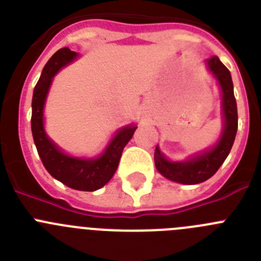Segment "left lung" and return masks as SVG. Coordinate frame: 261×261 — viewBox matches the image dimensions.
I'll list each match as a JSON object with an SVG mask.
<instances>
[{
    "instance_id": "1",
    "label": "left lung",
    "mask_w": 261,
    "mask_h": 261,
    "mask_svg": "<svg viewBox=\"0 0 261 261\" xmlns=\"http://www.w3.org/2000/svg\"><path fill=\"white\" fill-rule=\"evenodd\" d=\"M211 71L216 75L222 89V108L225 117V128L220 142L204 154L195 156L187 162H168L161 154L158 147L154 151L155 167L165 177L181 184H199L208 180L221 167L229 155L234 144L238 129V111L232 89V80L229 69L223 65L217 56L206 60Z\"/></svg>"
}]
</instances>
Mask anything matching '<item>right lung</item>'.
<instances>
[{
	"label": "right lung",
	"instance_id": "add662e5",
	"mask_svg": "<svg viewBox=\"0 0 261 261\" xmlns=\"http://www.w3.org/2000/svg\"><path fill=\"white\" fill-rule=\"evenodd\" d=\"M75 57L77 53L65 47L57 50L45 64L32 95L31 130L39 156L47 171L55 179L73 190L91 192L102 188L114 176L124 147L132 138L137 126L129 125L120 129L103 155L91 161L65 155L49 141L43 128V108L45 96L53 75Z\"/></svg>",
	"mask_w": 261,
	"mask_h": 261
}]
</instances>
